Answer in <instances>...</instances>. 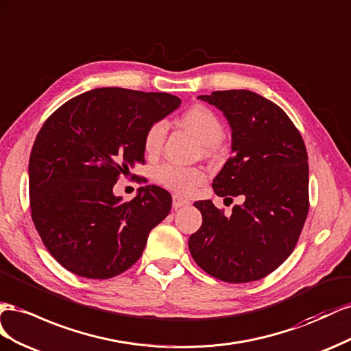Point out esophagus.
Segmentation results:
<instances>
[{
    "instance_id": "34e87169",
    "label": "esophagus",
    "mask_w": 351,
    "mask_h": 351,
    "mask_svg": "<svg viewBox=\"0 0 351 351\" xmlns=\"http://www.w3.org/2000/svg\"><path fill=\"white\" fill-rule=\"evenodd\" d=\"M188 204H189V199L188 198L179 195V194H173V197H172V206H173V208H179V207L188 206Z\"/></svg>"
}]
</instances>
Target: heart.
Masks as SVG:
<instances>
[{"label":"heart","mask_w":351,"mask_h":351,"mask_svg":"<svg viewBox=\"0 0 351 351\" xmlns=\"http://www.w3.org/2000/svg\"><path fill=\"white\" fill-rule=\"evenodd\" d=\"M181 122L202 139L208 147H216L225 136V128L217 114L206 106H194L182 114ZM169 131L167 120L160 119L147 128L144 134V149L148 156H157L163 148ZM158 184L176 193L188 194L206 179L203 169L194 166H184L175 162H166L156 170Z\"/></svg>","instance_id":"b5f03b06"}]
</instances>
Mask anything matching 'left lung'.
<instances>
[{
    "instance_id": "1",
    "label": "left lung",
    "mask_w": 351,
    "mask_h": 351,
    "mask_svg": "<svg viewBox=\"0 0 351 351\" xmlns=\"http://www.w3.org/2000/svg\"><path fill=\"white\" fill-rule=\"evenodd\" d=\"M222 110L232 154L213 179L232 215L203 199V223L189 237L195 263L220 281L244 284L272 274L293 253L308 213V163L302 135L284 110L247 89L198 97Z\"/></svg>"
}]
</instances>
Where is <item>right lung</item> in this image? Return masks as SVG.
Wrapping results in <instances>:
<instances>
[{
  "label": "right lung",
  "instance_id": "right-lung-1",
  "mask_svg": "<svg viewBox=\"0 0 351 351\" xmlns=\"http://www.w3.org/2000/svg\"><path fill=\"white\" fill-rule=\"evenodd\" d=\"M179 104L166 93L97 88L45 120L29 158V204L44 245L64 269L108 279L141 257L149 231L169 215L172 197L147 185L122 202L113 186L120 175L145 163L147 128Z\"/></svg>",
  "mask_w": 351,
  "mask_h": 351
}]
</instances>
